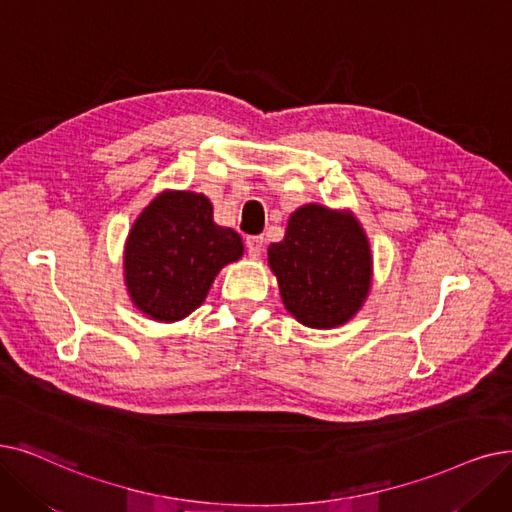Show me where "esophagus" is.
Returning a JSON list of instances; mask_svg holds the SVG:
<instances>
[{"label":"esophagus","instance_id":"34e87169","mask_svg":"<svg viewBox=\"0 0 512 512\" xmlns=\"http://www.w3.org/2000/svg\"><path fill=\"white\" fill-rule=\"evenodd\" d=\"M263 244H265V238L263 236H249L247 238V251L251 257H259L263 253Z\"/></svg>","mask_w":512,"mask_h":512}]
</instances>
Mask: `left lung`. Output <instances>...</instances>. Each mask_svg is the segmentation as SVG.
Here are the masks:
<instances>
[{
    "label": "left lung",
    "mask_w": 512,
    "mask_h": 512,
    "mask_svg": "<svg viewBox=\"0 0 512 512\" xmlns=\"http://www.w3.org/2000/svg\"><path fill=\"white\" fill-rule=\"evenodd\" d=\"M268 257L286 309L305 326L345 324L370 291V247L362 228L326 207L297 209Z\"/></svg>",
    "instance_id": "8db88e82"
}]
</instances>
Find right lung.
<instances>
[{"label": "right lung", "instance_id": "1", "mask_svg": "<svg viewBox=\"0 0 512 512\" xmlns=\"http://www.w3.org/2000/svg\"><path fill=\"white\" fill-rule=\"evenodd\" d=\"M240 255V236L215 224L207 196L163 192L129 232L127 291L146 316L182 320L205 301L217 272Z\"/></svg>", "mask_w": 512, "mask_h": 512}]
</instances>
